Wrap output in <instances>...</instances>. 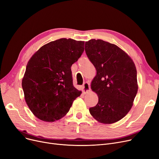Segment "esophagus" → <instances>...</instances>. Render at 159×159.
<instances>
[{"label": "esophagus", "instance_id": "esophagus-1", "mask_svg": "<svg viewBox=\"0 0 159 159\" xmlns=\"http://www.w3.org/2000/svg\"><path fill=\"white\" fill-rule=\"evenodd\" d=\"M82 87H83V92L84 93L88 92V91H89V89H90V86H89V83H88V82H85L83 86H82Z\"/></svg>", "mask_w": 159, "mask_h": 159}]
</instances>
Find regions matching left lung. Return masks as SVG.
<instances>
[{"label":"left lung","instance_id":"obj_1","mask_svg":"<svg viewBox=\"0 0 159 159\" xmlns=\"http://www.w3.org/2000/svg\"><path fill=\"white\" fill-rule=\"evenodd\" d=\"M85 51L96 69L91 88L99 98L89 112L101 123H115L127 114L136 95L135 65L120 48L101 39L86 41Z\"/></svg>","mask_w":159,"mask_h":159}]
</instances>
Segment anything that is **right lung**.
I'll list each match as a JSON object with an SVG mask.
<instances>
[{
  "mask_svg": "<svg viewBox=\"0 0 159 159\" xmlns=\"http://www.w3.org/2000/svg\"><path fill=\"white\" fill-rule=\"evenodd\" d=\"M84 47V41L61 38L41 47L29 61L22 87L27 105L39 120H60L80 96L73 84L71 67Z\"/></svg>",
  "mask_w": 159,
  "mask_h": 159,
  "instance_id": "add662e5",
  "label": "right lung"
}]
</instances>
